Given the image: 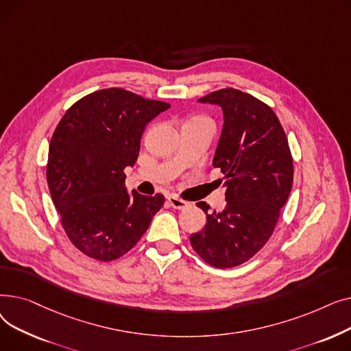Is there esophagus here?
<instances>
[{"label":"esophagus","mask_w":351,"mask_h":351,"mask_svg":"<svg viewBox=\"0 0 351 351\" xmlns=\"http://www.w3.org/2000/svg\"><path fill=\"white\" fill-rule=\"evenodd\" d=\"M168 202H169V205H171L173 209H185V208L189 206V202L183 200V199H179V197L175 196V195L168 196Z\"/></svg>","instance_id":"obj_1"}]
</instances>
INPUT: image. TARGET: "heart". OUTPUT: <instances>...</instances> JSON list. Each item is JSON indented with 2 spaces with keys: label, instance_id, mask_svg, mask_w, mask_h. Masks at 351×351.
<instances>
[{
  "label": "heart",
  "instance_id": "b5f03b06",
  "mask_svg": "<svg viewBox=\"0 0 351 351\" xmlns=\"http://www.w3.org/2000/svg\"><path fill=\"white\" fill-rule=\"evenodd\" d=\"M199 119H204V118H193V119H191V121H199Z\"/></svg>",
  "mask_w": 351,
  "mask_h": 351
}]
</instances>
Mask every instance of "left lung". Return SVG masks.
Wrapping results in <instances>:
<instances>
[{"mask_svg": "<svg viewBox=\"0 0 351 351\" xmlns=\"http://www.w3.org/2000/svg\"><path fill=\"white\" fill-rule=\"evenodd\" d=\"M222 108L223 128L213 168L223 173L226 208L209 213L206 226L191 234L195 252L209 265L226 269L247 262L271 236L293 185V159L283 128L262 101L226 88L200 98Z\"/></svg>", "mask_w": 351, "mask_h": 351, "instance_id": "obj_1", "label": "left lung"}]
</instances>
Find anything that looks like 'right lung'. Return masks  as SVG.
Listing matches in <instances>:
<instances>
[{
  "instance_id": "obj_1",
  "label": "right lung",
  "mask_w": 351,
  "mask_h": 351,
  "mask_svg": "<svg viewBox=\"0 0 351 351\" xmlns=\"http://www.w3.org/2000/svg\"><path fill=\"white\" fill-rule=\"evenodd\" d=\"M169 104L121 88L73 104L51 138L48 188L72 245L101 262L131 250L165 197L131 193L123 169L135 165L145 126Z\"/></svg>"
}]
</instances>
